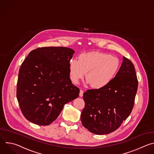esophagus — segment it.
<instances>
[{
	"label": "esophagus",
	"mask_w": 154,
	"mask_h": 154,
	"mask_svg": "<svg viewBox=\"0 0 154 154\" xmlns=\"http://www.w3.org/2000/svg\"><path fill=\"white\" fill-rule=\"evenodd\" d=\"M83 95V91L82 89H80V93H79V96H80V97H82Z\"/></svg>",
	"instance_id": "34e87169"
}]
</instances>
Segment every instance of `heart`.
<instances>
[{
	"label": "heart",
	"instance_id": "b5f03b06",
	"mask_svg": "<svg viewBox=\"0 0 154 154\" xmlns=\"http://www.w3.org/2000/svg\"><path fill=\"white\" fill-rule=\"evenodd\" d=\"M120 62L110 54L93 52L82 54L79 60L69 62V72L71 81L77 84L85 77L94 89H101L109 84L116 75Z\"/></svg>",
	"mask_w": 154,
	"mask_h": 154
}]
</instances>
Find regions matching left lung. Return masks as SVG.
Returning a JSON list of instances; mask_svg holds the SVG:
<instances>
[{
	"mask_svg": "<svg viewBox=\"0 0 154 154\" xmlns=\"http://www.w3.org/2000/svg\"><path fill=\"white\" fill-rule=\"evenodd\" d=\"M138 85L134 64L123 57L120 69L109 84L83 93L85 104L80 117L83 127L96 135L117 130L132 111Z\"/></svg>",
	"mask_w": 154,
	"mask_h": 154,
	"instance_id": "left-lung-1",
	"label": "left lung"
}]
</instances>
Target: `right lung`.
Wrapping results in <instances>:
<instances>
[{
    "mask_svg": "<svg viewBox=\"0 0 154 154\" xmlns=\"http://www.w3.org/2000/svg\"><path fill=\"white\" fill-rule=\"evenodd\" d=\"M74 54L68 48H38L22 63L16 97L28 121L49 125L57 119L64 104L79 97L80 90L69 77V62Z\"/></svg>",
    "mask_w": 154,
    "mask_h": 154,
    "instance_id": "add662e5",
    "label": "right lung"
}]
</instances>
